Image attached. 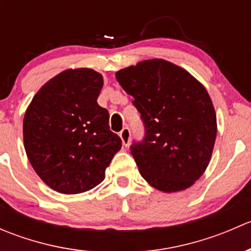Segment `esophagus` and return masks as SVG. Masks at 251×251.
Segmentation results:
<instances>
[{
	"mask_svg": "<svg viewBox=\"0 0 251 251\" xmlns=\"http://www.w3.org/2000/svg\"><path fill=\"white\" fill-rule=\"evenodd\" d=\"M119 136H120V138H121V141H123L124 146L127 147L128 143H130V136H131L130 128L124 127L123 130L120 131V133H119Z\"/></svg>",
	"mask_w": 251,
	"mask_h": 251,
	"instance_id": "obj_1",
	"label": "esophagus"
}]
</instances>
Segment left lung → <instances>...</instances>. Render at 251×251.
I'll list each match as a JSON object with an SVG mask.
<instances>
[{
    "label": "left lung",
    "instance_id": "8db88e82",
    "mask_svg": "<svg viewBox=\"0 0 251 251\" xmlns=\"http://www.w3.org/2000/svg\"><path fill=\"white\" fill-rule=\"evenodd\" d=\"M115 77L133 97L144 124V138L131 146L141 176L166 193L189 188L206 170L216 140V113L207 91L164 59L143 60Z\"/></svg>",
    "mask_w": 251,
    "mask_h": 251
}]
</instances>
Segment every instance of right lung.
Returning a JSON list of instances; mask_svg holds the SVG:
<instances>
[{
	"label": "right lung",
	"instance_id": "add662e5",
	"mask_svg": "<svg viewBox=\"0 0 251 251\" xmlns=\"http://www.w3.org/2000/svg\"><path fill=\"white\" fill-rule=\"evenodd\" d=\"M103 76L88 68L68 69L34 96L23 121L30 164L48 187L63 194L95 188L120 151L109 113L98 105Z\"/></svg>",
	"mask_w": 251,
	"mask_h": 251
}]
</instances>
